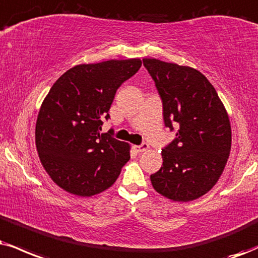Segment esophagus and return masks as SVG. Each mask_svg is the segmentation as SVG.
<instances>
[{
    "mask_svg": "<svg viewBox=\"0 0 258 258\" xmlns=\"http://www.w3.org/2000/svg\"><path fill=\"white\" fill-rule=\"evenodd\" d=\"M149 148V145L147 144V142H144V144L141 145H138V146H134V149L138 153H140V152H145L147 151V149Z\"/></svg>",
    "mask_w": 258,
    "mask_h": 258,
    "instance_id": "obj_1",
    "label": "esophagus"
}]
</instances>
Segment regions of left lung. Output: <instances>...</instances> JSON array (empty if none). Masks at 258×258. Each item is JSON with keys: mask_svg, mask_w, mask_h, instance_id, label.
Masks as SVG:
<instances>
[{"mask_svg": "<svg viewBox=\"0 0 258 258\" xmlns=\"http://www.w3.org/2000/svg\"><path fill=\"white\" fill-rule=\"evenodd\" d=\"M163 101L164 123L176 139L163 151L152 185L172 201L187 202L209 191L231 151V124L220 98L202 73L185 66L144 58Z\"/></svg>", "mask_w": 258, "mask_h": 258, "instance_id": "8db88e82", "label": "left lung"}]
</instances>
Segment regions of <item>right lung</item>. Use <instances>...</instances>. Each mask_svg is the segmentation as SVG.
Masks as SVG:
<instances>
[{
  "label": "right lung",
  "mask_w": 258,
  "mask_h": 258,
  "mask_svg": "<svg viewBox=\"0 0 258 258\" xmlns=\"http://www.w3.org/2000/svg\"><path fill=\"white\" fill-rule=\"evenodd\" d=\"M141 64L139 58L79 64L50 88L38 113L36 146L43 167L63 190L90 197L118 178L130 147L100 130L117 90Z\"/></svg>",
  "instance_id": "obj_1"
}]
</instances>
